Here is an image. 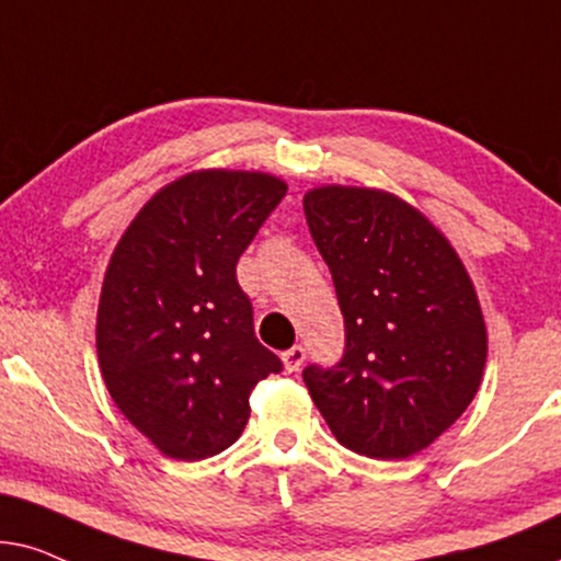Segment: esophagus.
Here are the masks:
<instances>
[{
    "label": "esophagus",
    "instance_id": "obj_1",
    "mask_svg": "<svg viewBox=\"0 0 561 561\" xmlns=\"http://www.w3.org/2000/svg\"><path fill=\"white\" fill-rule=\"evenodd\" d=\"M305 356H308V354H305L302 346L287 348L285 354H282V362H285V369H287V371H300Z\"/></svg>",
    "mask_w": 561,
    "mask_h": 561
}]
</instances>
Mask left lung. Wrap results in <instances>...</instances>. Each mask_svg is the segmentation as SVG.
I'll list each match as a JSON object with an SVG mask.
<instances>
[{"label":"left lung","mask_w":561,"mask_h":561,"mask_svg":"<svg viewBox=\"0 0 561 561\" xmlns=\"http://www.w3.org/2000/svg\"><path fill=\"white\" fill-rule=\"evenodd\" d=\"M302 205L346 331L343 356L305 367V385L346 449L408 459L480 387L488 333L472 279L449 241L392 194L320 186Z\"/></svg>","instance_id":"left-lung-1"}]
</instances>
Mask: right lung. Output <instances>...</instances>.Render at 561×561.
Here are the masks:
<instances>
[{
  "mask_svg": "<svg viewBox=\"0 0 561 561\" xmlns=\"http://www.w3.org/2000/svg\"><path fill=\"white\" fill-rule=\"evenodd\" d=\"M285 194L259 171H194L153 194L112 253L96 312L104 385L171 459L236 444L251 390L282 371L236 264Z\"/></svg>",
  "mask_w": 561,
  "mask_h": 561,
  "instance_id": "right-lung-1",
  "label": "right lung"
}]
</instances>
